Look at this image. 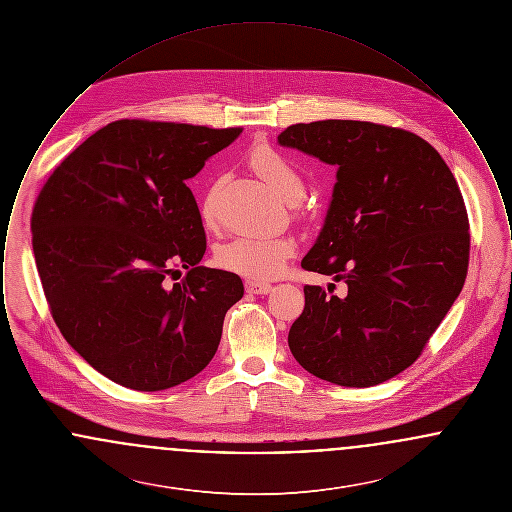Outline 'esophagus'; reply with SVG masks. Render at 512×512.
<instances>
[{"instance_id": "esophagus-1", "label": "esophagus", "mask_w": 512, "mask_h": 512, "mask_svg": "<svg viewBox=\"0 0 512 512\" xmlns=\"http://www.w3.org/2000/svg\"><path fill=\"white\" fill-rule=\"evenodd\" d=\"M270 290H272V286L265 284V282H253V280L245 282V292L253 293V295H265Z\"/></svg>"}]
</instances>
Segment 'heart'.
Returning a JSON list of instances; mask_svg holds the SVG:
<instances>
[{"label":"heart","mask_w":512,"mask_h":512,"mask_svg":"<svg viewBox=\"0 0 512 512\" xmlns=\"http://www.w3.org/2000/svg\"><path fill=\"white\" fill-rule=\"evenodd\" d=\"M249 165L268 186H272L286 201L297 203L305 195V180L301 171L288 157L267 144L253 147ZM222 180L209 182L199 201V217L207 228H217ZM295 253V240L290 236H234L217 245L215 263L224 270L236 272L253 280H272L282 274L288 259Z\"/></svg>","instance_id":"b5f03b06"}]
</instances>
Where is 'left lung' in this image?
Returning <instances> with one entry per match:
<instances>
[{
  "label": "left lung",
  "mask_w": 512,
  "mask_h": 512,
  "mask_svg": "<svg viewBox=\"0 0 512 512\" xmlns=\"http://www.w3.org/2000/svg\"><path fill=\"white\" fill-rule=\"evenodd\" d=\"M278 142L338 165L324 226L301 267L347 284L345 297L303 288L292 355L338 386L382 384L420 357L463 290L470 232L459 184L438 151L403 128L299 122Z\"/></svg>",
  "instance_id": "8db88e82"
}]
</instances>
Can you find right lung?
I'll list each match as a JSON object with an SVG mask.
<instances>
[{"label":"right lung","mask_w":512,"mask_h":512,"mask_svg":"<svg viewBox=\"0 0 512 512\" xmlns=\"http://www.w3.org/2000/svg\"><path fill=\"white\" fill-rule=\"evenodd\" d=\"M240 132L111 122L65 157L38 194L32 249L51 317L115 384L169 390L217 353L244 284L234 272L199 267L207 240L186 180ZM180 266L187 274L179 281Z\"/></svg>","instance_id":"right-lung-1"}]
</instances>
